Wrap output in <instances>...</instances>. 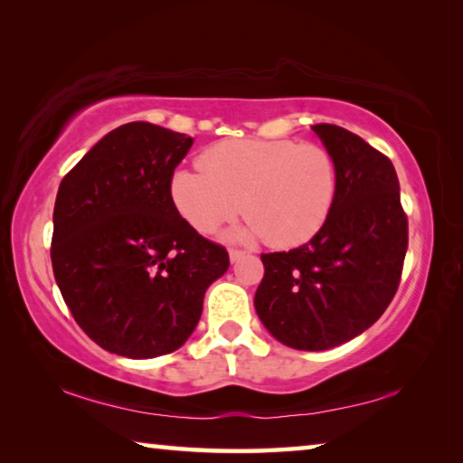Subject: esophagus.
Wrapping results in <instances>:
<instances>
[{
    "mask_svg": "<svg viewBox=\"0 0 463 463\" xmlns=\"http://www.w3.org/2000/svg\"><path fill=\"white\" fill-rule=\"evenodd\" d=\"M229 257H231V261L234 263V261H239V260H242V257H245V250L231 249V250H229Z\"/></svg>",
    "mask_w": 463,
    "mask_h": 463,
    "instance_id": "34e87169",
    "label": "esophagus"
}]
</instances>
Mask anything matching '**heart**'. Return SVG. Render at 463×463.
<instances>
[{"instance_id": "1", "label": "heart", "mask_w": 463, "mask_h": 463, "mask_svg": "<svg viewBox=\"0 0 463 463\" xmlns=\"http://www.w3.org/2000/svg\"><path fill=\"white\" fill-rule=\"evenodd\" d=\"M202 174L177 169L169 194L179 216L213 234L239 214L249 221L239 237H261L292 249L323 229L336 195V165L315 143L222 140L198 156Z\"/></svg>"}]
</instances>
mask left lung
Masks as SVG:
<instances>
[{
	"mask_svg": "<svg viewBox=\"0 0 463 463\" xmlns=\"http://www.w3.org/2000/svg\"><path fill=\"white\" fill-rule=\"evenodd\" d=\"M336 165L326 222L307 245L263 253L255 310L279 343L325 351L362 335L394 298L409 247V221L394 165L362 137L315 124Z\"/></svg>",
	"mask_w": 463,
	"mask_h": 463,
	"instance_id": "left-lung-1",
	"label": "left lung"
}]
</instances>
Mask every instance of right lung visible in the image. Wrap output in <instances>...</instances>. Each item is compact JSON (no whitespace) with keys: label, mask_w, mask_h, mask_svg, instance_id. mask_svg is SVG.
I'll return each mask as SVG.
<instances>
[{"label":"right lung","mask_w":463,"mask_h":463,"mask_svg":"<svg viewBox=\"0 0 463 463\" xmlns=\"http://www.w3.org/2000/svg\"><path fill=\"white\" fill-rule=\"evenodd\" d=\"M192 137L128 122L93 145L62 177L51 261L62 300L109 354L146 359L190 339L203 294L229 269L171 202L169 182Z\"/></svg>","instance_id":"1"}]
</instances>
